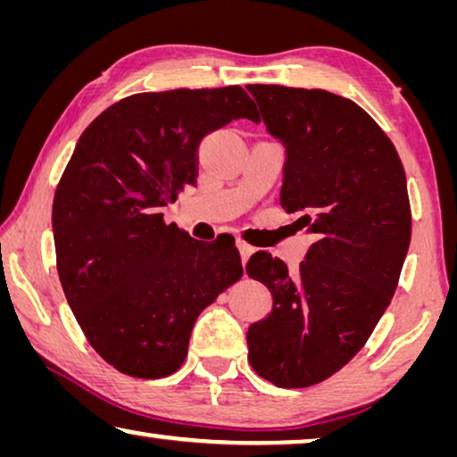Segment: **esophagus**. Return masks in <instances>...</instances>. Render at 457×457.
<instances>
[{
	"label": "esophagus",
	"mask_w": 457,
	"mask_h": 457,
	"mask_svg": "<svg viewBox=\"0 0 457 457\" xmlns=\"http://www.w3.org/2000/svg\"><path fill=\"white\" fill-rule=\"evenodd\" d=\"M237 250H240L242 264L248 262V258L256 252V248H252V245H250V244H245V242H237Z\"/></svg>",
	"instance_id": "1"
}]
</instances>
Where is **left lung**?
<instances>
[{
	"label": "left lung",
	"mask_w": 457,
	"mask_h": 457,
	"mask_svg": "<svg viewBox=\"0 0 457 457\" xmlns=\"http://www.w3.org/2000/svg\"><path fill=\"white\" fill-rule=\"evenodd\" d=\"M285 146L280 205L315 234L299 270L256 252L245 272L272 311L248 328L254 372L280 388L345 366L390 305L411 242L407 179L393 142L353 101L323 89L248 85Z\"/></svg>",
	"instance_id": "obj_1"
}]
</instances>
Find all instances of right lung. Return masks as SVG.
Instances as JSON below:
<instances>
[{"instance_id":"1","label":"right lung","mask_w":457,"mask_h":457,"mask_svg":"<svg viewBox=\"0 0 457 457\" xmlns=\"http://www.w3.org/2000/svg\"><path fill=\"white\" fill-rule=\"evenodd\" d=\"M258 121L242 87L136 93L97 115L56 187V270L87 342L136 378L177 372L195 321L242 277L234 237L193 240L161 209L197 183L203 137Z\"/></svg>"}]
</instances>
